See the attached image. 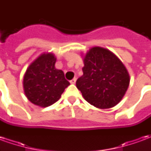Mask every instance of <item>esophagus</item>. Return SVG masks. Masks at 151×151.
Here are the masks:
<instances>
[{"label":"esophagus","instance_id":"esophagus-1","mask_svg":"<svg viewBox=\"0 0 151 151\" xmlns=\"http://www.w3.org/2000/svg\"><path fill=\"white\" fill-rule=\"evenodd\" d=\"M76 81H77V79H76V78H75L72 79V80L70 81V83H71V84H75Z\"/></svg>","mask_w":151,"mask_h":151}]
</instances>
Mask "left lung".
Segmentation results:
<instances>
[{
  "label": "left lung",
  "instance_id": "1",
  "mask_svg": "<svg viewBox=\"0 0 151 151\" xmlns=\"http://www.w3.org/2000/svg\"><path fill=\"white\" fill-rule=\"evenodd\" d=\"M82 72L83 75L76 82L77 88L96 108L116 106L129 85V75L123 63L104 47H94L86 52Z\"/></svg>",
  "mask_w": 151,
  "mask_h": 151
}]
</instances>
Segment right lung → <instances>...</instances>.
I'll return each mask as SVG.
<instances>
[{
	"label": "right lung",
	"instance_id": "1",
	"mask_svg": "<svg viewBox=\"0 0 151 151\" xmlns=\"http://www.w3.org/2000/svg\"><path fill=\"white\" fill-rule=\"evenodd\" d=\"M56 57L43 53L31 63L23 78L26 96L40 107L46 108L56 103L69 83L62 70L55 68Z\"/></svg>",
	"mask_w": 151,
	"mask_h": 151
}]
</instances>
